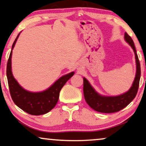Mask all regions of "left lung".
<instances>
[{
  "instance_id": "left-lung-1",
  "label": "left lung",
  "mask_w": 146,
  "mask_h": 146,
  "mask_svg": "<svg viewBox=\"0 0 146 146\" xmlns=\"http://www.w3.org/2000/svg\"><path fill=\"white\" fill-rule=\"evenodd\" d=\"M125 39L133 49L135 53L136 74L131 89L123 95L117 96H104L100 95L95 91L88 81L84 78V95L86 101L94 110L101 113H114L126 107L133 100L137 94L140 82L141 70L140 64L136 53L134 42L131 37L125 33Z\"/></svg>"
}]
</instances>
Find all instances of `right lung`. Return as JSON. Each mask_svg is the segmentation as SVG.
<instances>
[{"label":"right lung","instance_id":"add662e5","mask_svg":"<svg viewBox=\"0 0 146 146\" xmlns=\"http://www.w3.org/2000/svg\"><path fill=\"white\" fill-rule=\"evenodd\" d=\"M19 34L20 33L17 35L12 45V51L9 56L7 67H6V76H7L10 95L13 102L27 113L34 115H42L48 113L55 106L59 100L60 89L66 84L67 81L74 75V72H72L65 76H62L57 81H56L55 84L52 85L50 88L40 93H32L25 90L13 78L11 70V58H12V50L18 38Z\"/></svg>","mask_w":146,"mask_h":146}]
</instances>
